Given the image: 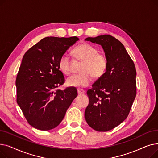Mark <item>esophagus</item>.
I'll use <instances>...</instances> for the list:
<instances>
[{
  "label": "esophagus",
  "instance_id": "obj_1",
  "mask_svg": "<svg viewBox=\"0 0 158 158\" xmlns=\"http://www.w3.org/2000/svg\"><path fill=\"white\" fill-rule=\"evenodd\" d=\"M77 93L79 95L83 94L85 93V90L82 89H81V88H79V89H77Z\"/></svg>",
  "mask_w": 158,
  "mask_h": 158
}]
</instances>
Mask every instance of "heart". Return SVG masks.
I'll use <instances>...</instances> for the list:
<instances>
[{
	"mask_svg": "<svg viewBox=\"0 0 158 158\" xmlns=\"http://www.w3.org/2000/svg\"><path fill=\"white\" fill-rule=\"evenodd\" d=\"M73 54L77 60L82 61L81 66V73L74 74L66 79V85L70 87H85L90 85L92 76L100 77L105 73L108 61L105 54L99 53L94 46L84 43L79 45L73 49ZM58 65L60 70L65 75L71 72V61L67 54L61 56Z\"/></svg>",
	"mask_w": 158,
	"mask_h": 158,
	"instance_id": "1",
	"label": "heart"
}]
</instances>
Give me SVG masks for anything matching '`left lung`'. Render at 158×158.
<instances>
[{
	"mask_svg": "<svg viewBox=\"0 0 158 158\" xmlns=\"http://www.w3.org/2000/svg\"><path fill=\"white\" fill-rule=\"evenodd\" d=\"M86 41L101 45L108 64L103 76L87 91L85 117L89 127L110 131L126 119L136 95V71L126 49L114 37L104 35Z\"/></svg>",
	"mask_w": 158,
	"mask_h": 158,
	"instance_id": "8db88e82",
	"label": "left lung"
}]
</instances>
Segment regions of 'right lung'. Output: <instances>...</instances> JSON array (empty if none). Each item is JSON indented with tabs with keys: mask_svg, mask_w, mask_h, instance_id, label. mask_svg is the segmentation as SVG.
Here are the masks:
<instances>
[{
	"mask_svg": "<svg viewBox=\"0 0 158 158\" xmlns=\"http://www.w3.org/2000/svg\"><path fill=\"white\" fill-rule=\"evenodd\" d=\"M79 39L46 37L24 54L16 79V102L31 126L41 131L56 127L63 120L77 89H57L64 84L61 56Z\"/></svg>",
	"mask_w": 158,
	"mask_h": 158,
	"instance_id": "add662e5",
	"label": "right lung"
}]
</instances>
